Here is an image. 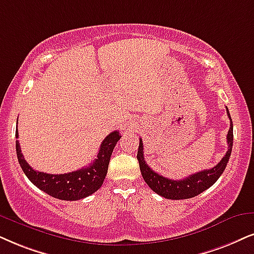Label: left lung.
Instances as JSON below:
<instances>
[{
    "label": "left lung",
    "mask_w": 254,
    "mask_h": 254,
    "mask_svg": "<svg viewBox=\"0 0 254 254\" xmlns=\"http://www.w3.org/2000/svg\"><path fill=\"white\" fill-rule=\"evenodd\" d=\"M227 116L230 118V130L227 132V151L225 156L221 158V160L216 166L212 169L203 170L193 175L189 176L181 181H175V179H170L166 177H163L162 175L153 171L149 165L145 163L144 159V152H143V142L139 139V147H138L137 159L139 163V169L142 172V176L144 181L152 191H155L157 194L162 195L166 199H173V200H179V199H189L192 197H195L201 192L207 190L211 188L214 183L218 181V178L223 175L224 170H225L227 162H229L231 151H232L233 146V124L232 120H231L229 109L226 108Z\"/></svg>",
    "instance_id": "obj_1"
}]
</instances>
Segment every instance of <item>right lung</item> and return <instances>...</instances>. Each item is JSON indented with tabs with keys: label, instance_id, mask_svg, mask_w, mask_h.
Masks as SVG:
<instances>
[{
	"label": "right lung",
	"instance_id": "right-lung-1",
	"mask_svg": "<svg viewBox=\"0 0 254 254\" xmlns=\"http://www.w3.org/2000/svg\"><path fill=\"white\" fill-rule=\"evenodd\" d=\"M15 136L18 138V131H16ZM120 138V131L116 130L109 133L102 142L97 158L92 164L88 168L63 175H50L34 170L25 162L18 140H16V153L25 176L40 190L62 200H78L95 193L103 184L112 151Z\"/></svg>",
	"mask_w": 254,
	"mask_h": 254
}]
</instances>
